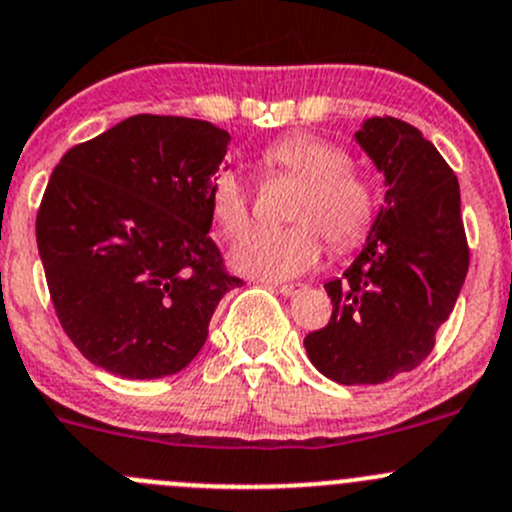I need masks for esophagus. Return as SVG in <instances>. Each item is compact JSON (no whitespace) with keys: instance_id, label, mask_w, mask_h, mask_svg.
<instances>
[{"instance_id":"esophagus-1","label":"esophagus","mask_w":512,"mask_h":512,"mask_svg":"<svg viewBox=\"0 0 512 512\" xmlns=\"http://www.w3.org/2000/svg\"><path fill=\"white\" fill-rule=\"evenodd\" d=\"M275 289L280 294H285V297H294V294H299L302 289H307V285H302V282H292V285H275Z\"/></svg>"}]
</instances>
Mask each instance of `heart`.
<instances>
[{
	"label": "heart",
	"mask_w": 512,
	"mask_h": 512,
	"mask_svg": "<svg viewBox=\"0 0 512 512\" xmlns=\"http://www.w3.org/2000/svg\"><path fill=\"white\" fill-rule=\"evenodd\" d=\"M347 151L312 133H289L260 153L267 175H285L299 188L289 200L285 227H252L232 245V265L260 280L302 275L322 257L324 240L337 252L361 245L376 220V188L349 168ZM210 205L225 235H235L250 218V193L235 170H220L210 188Z\"/></svg>",
	"instance_id": "heart-1"
}]
</instances>
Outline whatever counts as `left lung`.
<instances>
[{"instance_id":"1","label":"left lung","mask_w":512,"mask_h":512,"mask_svg":"<svg viewBox=\"0 0 512 512\" xmlns=\"http://www.w3.org/2000/svg\"><path fill=\"white\" fill-rule=\"evenodd\" d=\"M354 138L384 173V205L352 267L324 285L329 324L304 337L309 361L347 386L416 369L468 272L461 190L436 146L391 116L369 118Z\"/></svg>"}]
</instances>
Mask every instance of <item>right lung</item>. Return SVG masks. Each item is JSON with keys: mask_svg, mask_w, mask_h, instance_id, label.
<instances>
[{"mask_svg": "<svg viewBox=\"0 0 512 512\" xmlns=\"http://www.w3.org/2000/svg\"><path fill=\"white\" fill-rule=\"evenodd\" d=\"M230 133L138 113L79 143L51 173L36 245L61 327L123 379L185 369L240 277L213 237L210 188Z\"/></svg>", "mask_w": 512, "mask_h": 512, "instance_id": "add662e5", "label": "right lung"}]
</instances>
